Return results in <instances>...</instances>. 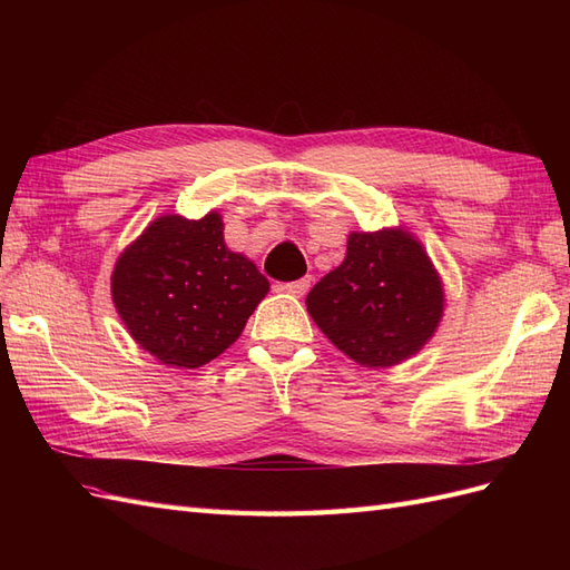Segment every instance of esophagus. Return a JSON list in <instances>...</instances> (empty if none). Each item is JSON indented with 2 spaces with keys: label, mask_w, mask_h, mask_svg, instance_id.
<instances>
[{
  "label": "esophagus",
  "mask_w": 570,
  "mask_h": 570,
  "mask_svg": "<svg viewBox=\"0 0 570 570\" xmlns=\"http://www.w3.org/2000/svg\"><path fill=\"white\" fill-rule=\"evenodd\" d=\"M312 283H314L312 275H304V278H299V281L285 283V285H283V289H285V292H289V295H295V297H304L306 292H308V287H312Z\"/></svg>",
  "instance_id": "1"
}]
</instances>
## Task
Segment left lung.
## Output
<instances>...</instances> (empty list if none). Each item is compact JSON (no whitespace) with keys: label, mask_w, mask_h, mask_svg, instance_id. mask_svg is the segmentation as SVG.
<instances>
[{"label":"left lung","mask_w":570,"mask_h":570,"mask_svg":"<svg viewBox=\"0 0 570 570\" xmlns=\"http://www.w3.org/2000/svg\"><path fill=\"white\" fill-rule=\"evenodd\" d=\"M306 308L340 352L366 368H387L433 337L444 289L419 239L383 228L350 235L347 256L308 292Z\"/></svg>","instance_id":"obj_1"}]
</instances>
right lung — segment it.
Instances as JSON below:
<instances>
[{"label":"right lung","instance_id":"right-lung-1","mask_svg":"<svg viewBox=\"0 0 570 570\" xmlns=\"http://www.w3.org/2000/svg\"><path fill=\"white\" fill-rule=\"evenodd\" d=\"M268 295L247 256L223 243L220 214H168L118 256L111 297L132 340L176 368H199L226 352Z\"/></svg>","mask_w":570,"mask_h":570}]
</instances>
